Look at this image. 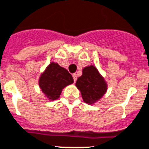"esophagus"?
I'll list each match as a JSON object with an SVG mask.
<instances>
[{
    "label": "esophagus",
    "instance_id": "obj_1",
    "mask_svg": "<svg viewBox=\"0 0 149 149\" xmlns=\"http://www.w3.org/2000/svg\"><path fill=\"white\" fill-rule=\"evenodd\" d=\"M73 79H74V82H75L76 81V80H77V77H78V76H77V74H74L73 75Z\"/></svg>",
    "mask_w": 149,
    "mask_h": 149
}]
</instances>
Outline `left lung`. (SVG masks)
Instances as JSON below:
<instances>
[{
	"label": "left lung",
	"mask_w": 149,
	"mask_h": 149,
	"mask_svg": "<svg viewBox=\"0 0 149 149\" xmlns=\"http://www.w3.org/2000/svg\"><path fill=\"white\" fill-rule=\"evenodd\" d=\"M75 85L81 92L84 102L89 104L98 101L108 89L104 79L93 65L84 68L82 74L77 79Z\"/></svg>",
	"instance_id": "1"
}]
</instances>
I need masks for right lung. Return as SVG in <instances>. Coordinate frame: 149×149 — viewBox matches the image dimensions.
Wrapping results in <instances>:
<instances>
[{
	"label": "right lung",
	"mask_w": 149,
	"mask_h": 149,
	"mask_svg": "<svg viewBox=\"0 0 149 149\" xmlns=\"http://www.w3.org/2000/svg\"><path fill=\"white\" fill-rule=\"evenodd\" d=\"M74 82V79L65 68L52 62L39 78V86L45 96L50 100L60 97L63 89Z\"/></svg>",
	"instance_id": "1"
}]
</instances>
